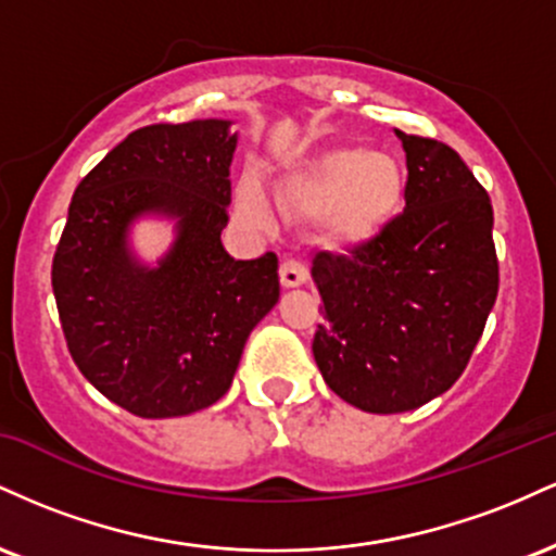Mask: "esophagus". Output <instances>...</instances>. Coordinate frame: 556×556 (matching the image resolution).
<instances>
[{
	"instance_id": "1",
	"label": "esophagus",
	"mask_w": 556,
	"mask_h": 556,
	"mask_svg": "<svg viewBox=\"0 0 556 556\" xmlns=\"http://www.w3.org/2000/svg\"><path fill=\"white\" fill-rule=\"evenodd\" d=\"M279 279H282L285 287H300L308 279V266L300 258H285L282 266H279Z\"/></svg>"
}]
</instances>
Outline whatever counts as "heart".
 Masks as SVG:
<instances>
[{"label": "heart", "instance_id": "heart-1", "mask_svg": "<svg viewBox=\"0 0 556 556\" xmlns=\"http://www.w3.org/2000/svg\"><path fill=\"white\" fill-rule=\"evenodd\" d=\"M402 193L397 164L363 149H337L305 164L285 182V203L295 212L331 208V227L344 240H363L394 212ZM240 208L256 225H271V203L256 180L240 188Z\"/></svg>", "mask_w": 556, "mask_h": 556}]
</instances>
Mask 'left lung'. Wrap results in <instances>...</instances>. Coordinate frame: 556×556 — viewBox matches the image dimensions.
I'll return each instance as SVG.
<instances>
[{"instance_id":"left-lung-1","label":"left lung","mask_w":556,"mask_h":556,"mask_svg":"<svg viewBox=\"0 0 556 556\" xmlns=\"http://www.w3.org/2000/svg\"><path fill=\"white\" fill-rule=\"evenodd\" d=\"M407 156L405 212L348 253L318 251L324 300L314 358L366 413H405L468 366L500 290L489 193L446 143L394 130Z\"/></svg>"}]
</instances>
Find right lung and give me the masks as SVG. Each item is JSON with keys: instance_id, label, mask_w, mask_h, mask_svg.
Segmentation results:
<instances>
[{"instance_id": "right-lung-1", "label": "right lung", "mask_w": 556, "mask_h": 556, "mask_svg": "<svg viewBox=\"0 0 556 556\" xmlns=\"http://www.w3.org/2000/svg\"><path fill=\"white\" fill-rule=\"evenodd\" d=\"M235 146L227 119L146 125L70 201L52 261L62 331L80 374L132 416H188L225 397L248 334L279 298L271 251L235 261L222 245ZM146 211L181 219L159 270L124 248Z\"/></svg>"}]
</instances>
